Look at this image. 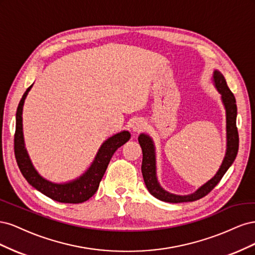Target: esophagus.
I'll use <instances>...</instances> for the list:
<instances>
[{
	"label": "esophagus",
	"instance_id": "esophagus-1",
	"mask_svg": "<svg viewBox=\"0 0 255 255\" xmlns=\"http://www.w3.org/2000/svg\"><path fill=\"white\" fill-rule=\"evenodd\" d=\"M132 128H133L134 132H140V130L144 128V122L141 121V120H137L133 123Z\"/></svg>",
	"mask_w": 255,
	"mask_h": 255
}]
</instances>
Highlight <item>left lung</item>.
Returning a JSON list of instances; mask_svg holds the SVG:
<instances>
[{"label": "left lung", "instance_id": "8db88e82", "mask_svg": "<svg viewBox=\"0 0 255 255\" xmlns=\"http://www.w3.org/2000/svg\"><path fill=\"white\" fill-rule=\"evenodd\" d=\"M214 82L218 91L221 94L222 102L226 106L227 111V138H228V149L226 153V157L222 161L220 169L212 180L208 181L202 187H200L196 192L188 196H176L169 194L168 191L164 190L159 186L156 180L155 173V152H154V145L151 138L148 135L141 134L138 137V141L142 150V164L141 172L143 176V181L145 186L150 191V194L161 201L169 203H181V202H192L205 197L207 194L215 188L222 176L228 171L230 166L233 164L236 158L239 145L238 130L236 127V117H237V106L236 100L233 92L228 87L225 76L219 71L214 72Z\"/></svg>", "mask_w": 255, "mask_h": 255}]
</instances>
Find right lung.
<instances>
[{"label": "right lung", "instance_id": "1", "mask_svg": "<svg viewBox=\"0 0 255 255\" xmlns=\"http://www.w3.org/2000/svg\"><path fill=\"white\" fill-rule=\"evenodd\" d=\"M32 86L33 85H30L20 100L16 114V132H14L13 138V149L20 171L33 187L57 202L75 204L87 201L98 190L99 184L102 180L114 153L129 139L130 134L128 130H123V132L109 138L101 145L90 168L78 180L66 184H54L44 180L43 177L38 174L32 163H30L27 152L24 148V140H23L22 110L27 92Z\"/></svg>", "mask_w": 255, "mask_h": 255}]
</instances>
